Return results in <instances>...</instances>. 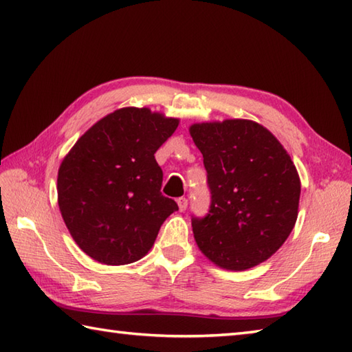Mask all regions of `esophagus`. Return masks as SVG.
Returning a JSON list of instances; mask_svg holds the SVG:
<instances>
[{
	"label": "esophagus",
	"mask_w": 352,
	"mask_h": 352,
	"mask_svg": "<svg viewBox=\"0 0 352 352\" xmlns=\"http://www.w3.org/2000/svg\"><path fill=\"white\" fill-rule=\"evenodd\" d=\"M177 204H178V208H180V212H184L186 208H188V198H184V197L178 198Z\"/></svg>",
	"instance_id": "esophagus-1"
}]
</instances>
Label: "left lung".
Returning a JSON list of instances; mask_svg holds the SVG:
<instances>
[{
	"mask_svg": "<svg viewBox=\"0 0 352 352\" xmlns=\"http://www.w3.org/2000/svg\"><path fill=\"white\" fill-rule=\"evenodd\" d=\"M204 157L212 203L192 218L204 256L228 271H245L280 250L294 230L301 182L274 134L248 119L193 124Z\"/></svg>",
	"mask_w": 352,
	"mask_h": 352,
	"instance_id": "1",
	"label": "left lung"
}]
</instances>
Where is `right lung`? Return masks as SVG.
<instances>
[{
  "mask_svg": "<svg viewBox=\"0 0 352 352\" xmlns=\"http://www.w3.org/2000/svg\"><path fill=\"white\" fill-rule=\"evenodd\" d=\"M177 126V118L124 107L100 119L66 154L58 207L89 257L129 265L153 248L164 219L178 210L162 195L163 172L154 157Z\"/></svg>",
  "mask_w": 352,
  "mask_h": 352,
  "instance_id": "right-lung-1",
  "label": "right lung"
}]
</instances>
